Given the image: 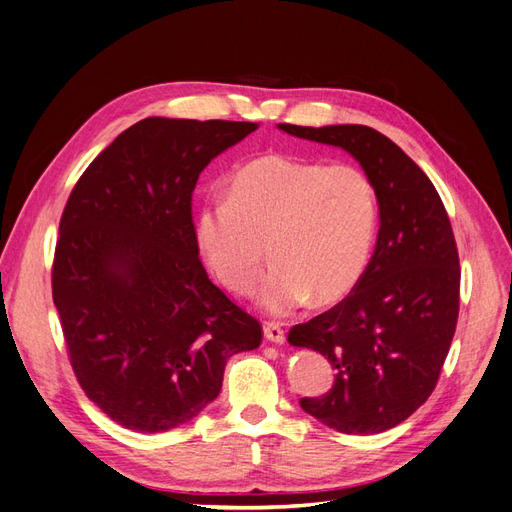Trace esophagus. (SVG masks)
I'll use <instances>...</instances> for the list:
<instances>
[{
	"mask_svg": "<svg viewBox=\"0 0 512 512\" xmlns=\"http://www.w3.org/2000/svg\"><path fill=\"white\" fill-rule=\"evenodd\" d=\"M262 331H265V337L269 339V342H273V344H284L286 342V333H284V329L280 327V324L265 322V327H262Z\"/></svg>",
	"mask_w": 512,
	"mask_h": 512,
	"instance_id": "esophagus-1",
	"label": "esophagus"
}]
</instances>
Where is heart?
<instances>
[{
    "mask_svg": "<svg viewBox=\"0 0 512 512\" xmlns=\"http://www.w3.org/2000/svg\"><path fill=\"white\" fill-rule=\"evenodd\" d=\"M224 196L198 213V250L226 288L250 292L267 245L273 267L256 297L267 314L288 316L312 297L335 303L361 282L378 222L361 168L267 153L241 166Z\"/></svg>",
    "mask_w": 512,
    "mask_h": 512,
    "instance_id": "1",
    "label": "heart"
}]
</instances>
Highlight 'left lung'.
<instances>
[{
    "instance_id": "obj_1",
    "label": "left lung",
    "mask_w": 512,
    "mask_h": 512,
    "mask_svg": "<svg viewBox=\"0 0 512 512\" xmlns=\"http://www.w3.org/2000/svg\"><path fill=\"white\" fill-rule=\"evenodd\" d=\"M277 128L348 151L374 185L380 211L361 282L288 333L292 346L320 352L337 371L327 393L299 404L335 431H386L425 404L453 342L461 271L451 220L429 177L378 130Z\"/></svg>"
}]
</instances>
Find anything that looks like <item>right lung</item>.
I'll return each instance as SVG.
<instances>
[{"mask_svg": "<svg viewBox=\"0 0 512 512\" xmlns=\"http://www.w3.org/2000/svg\"><path fill=\"white\" fill-rule=\"evenodd\" d=\"M252 121L147 117L76 181L59 222L53 303L85 395L126 429L160 433L220 395L232 354L260 322L198 258L192 192Z\"/></svg>", "mask_w": 512, "mask_h": 512, "instance_id": "add662e5", "label": "right lung"}]
</instances>
